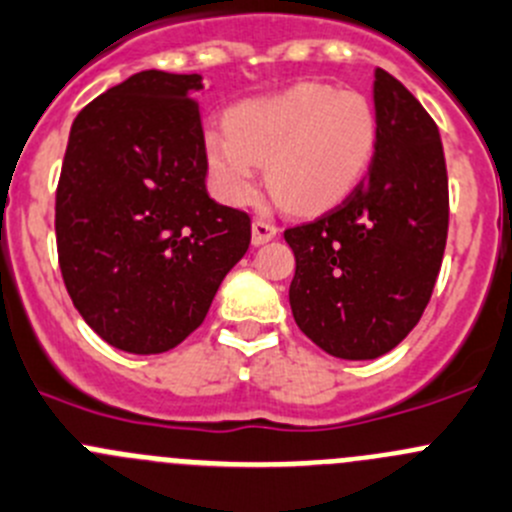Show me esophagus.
Here are the masks:
<instances>
[{"label": "esophagus", "instance_id": "esophagus-1", "mask_svg": "<svg viewBox=\"0 0 512 512\" xmlns=\"http://www.w3.org/2000/svg\"><path fill=\"white\" fill-rule=\"evenodd\" d=\"M277 225L272 220H267V217H255V222H252V242L255 245H265V242H270L272 237H277Z\"/></svg>", "mask_w": 512, "mask_h": 512}]
</instances>
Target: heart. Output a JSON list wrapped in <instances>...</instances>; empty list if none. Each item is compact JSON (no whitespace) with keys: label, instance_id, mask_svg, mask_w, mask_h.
<instances>
[{"label":"heart","instance_id":"obj_1","mask_svg":"<svg viewBox=\"0 0 512 512\" xmlns=\"http://www.w3.org/2000/svg\"><path fill=\"white\" fill-rule=\"evenodd\" d=\"M375 145L377 114L365 94L307 82L237 104L227 114V135L205 137V160L232 205L257 195L260 165L277 200L292 210H320L360 182Z\"/></svg>","mask_w":512,"mask_h":512}]
</instances>
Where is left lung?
Instances as JSON below:
<instances>
[{
    "instance_id": "obj_1",
    "label": "left lung",
    "mask_w": 512,
    "mask_h": 512,
    "mask_svg": "<svg viewBox=\"0 0 512 512\" xmlns=\"http://www.w3.org/2000/svg\"><path fill=\"white\" fill-rule=\"evenodd\" d=\"M377 145L340 202L287 227L290 307L330 355L372 360L408 337L433 295L448 240V170L438 124L403 82L375 69Z\"/></svg>"
}]
</instances>
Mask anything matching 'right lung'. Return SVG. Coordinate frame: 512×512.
<instances>
[{"label": "right lung", "instance_id": "1", "mask_svg": "<svg viewBox=\"0 0 512 512\" xmlns=\"http://www.w3.org/2000/svg\"><path fill=\"white\" fill-rule=\"evenodd\" d=\"M200 74H132L77 114L54 202L64 287L112 347L157 355L205 320L250 247V215L207 195Z\"/></svg>", "mask_w": 512, "mask_h": 512}]
</instances>
